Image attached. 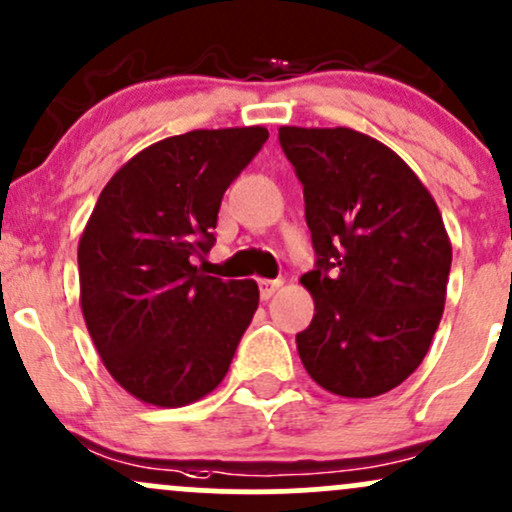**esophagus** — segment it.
I'll return each mask as SVG.
<instances>
[{"instance_id":"obj_1","label":"esophagus","mask_w":512,"mask_h":512,"mask_svg":"<svg viewBox=\"0 0 512 512\" xmlns=\"http://www.w3.org/2000/svg\"><path fill=\"white\" fill-rule=\"evenodd\" d=\"M282 284H284L282 279H260V296L262 299H272L274 291H277Z\"/></svg>"}]
</instances>
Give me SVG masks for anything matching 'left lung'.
<instances>
[{
    "label": "left lung",
    "mask_w": 512,
    "mask_h": 512,
    "mask_svg": "<svg viewBox=\"0 0 512 512\" xmlns=\"http://www.w3.org/2000/svg\"><path fill=\"white\" fill-rule=\"evenodd\" d=\"M303 184L316 313L296 335L308 376L342 398L406 381L440 325L452 243L432 194L389 145L352 128H279Z\"/></svg>",
    "instance_id": "obj_1"
}]
</instances>
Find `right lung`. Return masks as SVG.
Returning a JSON list of instances; mask_svg holds the SVG:
<instances>
[{"label":"right lung","instance_id":"1","mask_svg":"<svg viewBox=\"0 0 512 512\" xmlns=\"http://www.w3.org/2000/svg\"><path fill=\"white\" fill-rule=\"evenodd\" d=\"M267 138L265 126H243L157 140L101 189L77 245L80 306L104 367L138 401L187 406L228 372L260 289L194 262L216 240L230 182Z\"/></svg>","mask_w":512,"mask_h":512}]
</instances>
